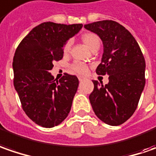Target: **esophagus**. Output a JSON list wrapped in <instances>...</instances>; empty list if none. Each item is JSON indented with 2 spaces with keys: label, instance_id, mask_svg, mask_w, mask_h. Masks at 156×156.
<instances>
[{
  "label": "esophagus",
  "instance_id": "esophagus-1",
  "mask_svg": "<svg viewBox=\"0 0 156 156\" xmlns=\"http://www.w3.org/2000/svg\"><path fill=\"white\" fill-rule=\"evenodd\" d=\"M84 79H85V78H83V77H78V80H79V81H83Z\"/></svg>",
  "mask_w": 156,
  "mask_h": 156
}]
</instances>
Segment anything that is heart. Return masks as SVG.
<instances>
[{
	"label": "heart",
	"mask_w": 156,
	"mask_h": 156,
	"mask_svg": "<svg viewBox=\"0 0 156 156\" xmlns=\"http://www.w3.org/2000/svg\"><path fill=\"white\" fill-rule=\"evenodd\" d=\"M81 41L85 46L88 47L90 50L95 51L98 50L100 46V39L98 35L94 33H84L81 35ZM72 47V41H68L65 43L63 46V52L65 55L68 54L71 51ZM88 66L86 64H83L81 62L75 61L70 66V70L73 73L78 75H83L88 71Z\"/></svg>",
	"instance_id": "heart-1"
}]
</instances>
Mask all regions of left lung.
Here are the masks:
<instances>
[{
	"instance_id": "left-lung-1",
	"label": "left lung",
	"mask_w": 156,
	"mask_h": 156,
	"mask_svg": "<svg viewBox=\"0 0 156 156\" xmlns=\"http://www.w3.org/2000/svg\"><path fill=\"white\" fill-rule=\"evenodd\" d=\"M98 35L104 44L98 75H109V83L92 80L94 90L89 99L96 115L111 126L122 124L136 111L145 86V59L136 39L114 20L84 25Z\"/></svg>"
}]
</instances>
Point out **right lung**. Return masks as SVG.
Listing matches in <instances>:
<instances>
[{
  "label": "right lung",
  "mask_w": 156,
  "mask_h": 156,
  "mask_svg": "<svg viewBox=\"0 0 156 156\" xmlns=\"http://www.w3.org/2000/svg\"><path fill=\"white\" fill-rule=\"evenodd\" d=\"M82 24L44 22L20 41L14 56V85L21 107L36 124L52 128L69 114L78 79L64 73L59 80L49 73L53 62L63 58L66 41L82 28Z\"/></svg>",
  "instance_id": "obj_1"
}]
</instances>
